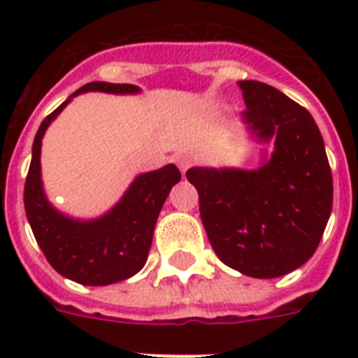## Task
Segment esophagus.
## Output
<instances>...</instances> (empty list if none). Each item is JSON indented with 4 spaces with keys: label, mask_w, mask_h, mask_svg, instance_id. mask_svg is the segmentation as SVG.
I'll return each instance as SVG.
<instances>
[{
    "label": "esophagus",
    "mask_w": 358,
    "mask_h": 358,
    "mask_svg": "<svg viewBox=\"0 0 358 358\" xmlns=\"http://www.w3.org/2000/svg\"><path fill=\"white\" fill-rule=\"evenodd\" d=\"M176 165H178L182 173H185V171L193 165V159H191L189 156H178L176 157Z\"/></svg>",
    "instance_id": "esophagus-1"
}]
</instances>
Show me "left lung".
<instances>
[{
    "mask_svg": "<svg viewBox=\"0 0 358 358\" xmlns=\"http://www.w3.org/2000/svg\"><path fill=\"white\" fill-rule=\"evenodd\" d=\"M243 120L275 137L258 171L189 169L201 219L219 260L255 278L294 271L316 252L333 210V174L320 128L303 106L262 81H238Z\"/></svg>",
    "mask_w": 358,
    "mask_h": 358,
    "instance_id": "8db88e82",
    "label": "left lung"
}]
</instances>
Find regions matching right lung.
I'll list each match as a JSON object with an SVG mask.
<instances>
[{
  "label": "right lung",
  "mask_w": 358,
  "mask_h": 358,
  "mask_svg": "<svg viewBox=\"0 0 358 358\" xmlns=\"http://www.w3.org/2000/svg\"><path fill=\"white\" fill-rule=\"evenodd\" d=\"M87 91L137 92L129 83L92 81L72 96ZM70 96V98H72ZM42 120L33 141V157L25 178V215L50 266L63 277L85 286H108L134 277L145 266L150 250L154 227L165 199L182 174L176 165L137 176L122 201L94 221H74L55 212L44 196L41 182V145L44 131L66 103Z\"/></svg>",
  "instance_id": "add662e5"
}]
</instances>
